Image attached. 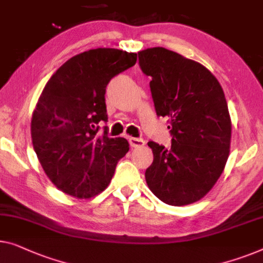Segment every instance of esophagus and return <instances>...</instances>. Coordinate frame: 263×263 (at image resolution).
<instances>
[{
    "instance_id": "1",
    "label": "esophagus",
    "mask_w": 263,
    "mask_h": 263,
    "mask_svg": "<svg viewBox=\"0 0 263 263\" xmlns=\"http://www.w3.org/2000/svg\"><path fill=\"white\" fill-rule=\"evenodd\" d=\"M129 143L133 148H138V147H142L144 146V140L143 139H139V138H129Z\"/></svg>"
}]
</instances>
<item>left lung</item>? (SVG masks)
<instances>
[{
	"label": "left lung",
	"instance_id": "1",
	"mask_svg": "<svg viewBox=\"0 0 263 263\" xmlns=\"http://www.w3.org/2000/svg\"><path fill=\"white\" fill-rule=\"evenodd\" d=\"M151 76L158 116L168 117L171 148L153 142L144 177L163 203L182 206L201 199L218 180L230 153L231 119L223 89L206 67L163 47L139 52Z\"/></svg>",
	"mask_w": 263,
	"mask_h": 263
}]
</instances>
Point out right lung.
Wrapping results in <instances>:
<instances>
[{"label":"right lung","mask_w":263,"mask_h":263,"mask_svg":"<svg viewBox=\"0 0 263 263\" xmlns=\"http://www.w3.org/2000/svg\"><path fill=\"white\" fill-rule=\"evenodd\" d=\"M136 53L95 48L68 59L45 85L32 115L36 157L53 184L87 199L111 181L117 161L129 151L124 138L98 135L106 122L105 87L114 76L135 65Z\"/></svg>","instance_id":"add662e5"}]
</instances>
